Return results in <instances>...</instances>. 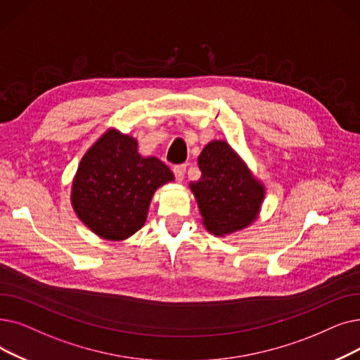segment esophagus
Returning <instances> with one entry per match:
<instances>
[{
	"instance_id": "1",
	"label": "esophagus",
	"mask_w": 360,
	"mask_h": 360,
	"mask_svg": "<svg viewBox=\"0 0 360 360\" xmlns=\"http://www.w3.org/2000/svg\"><path fill=\"white\" fill-rule=\"evenodd\" d=\"M185 172H186V166L185 165H178L174 167V175L176 178V181L182 182L184 176H185Z\"/></svg>"
}]
</instances>
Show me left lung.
Masks as SVG:
<instances>
[{"label": "left lung", "instance_id": "obj_1", "mask_svg": "<svg viewBox=\"0 0 360 360\" xmlns=\"http://www.w3.org/2000/svg\"><path fill=\"white\" fill-rule=\"evenodd\" d=\"M201 178L191 184L206 228L216 233L252 224L263 200V186L250 175L238 155L224 141H213L198 158Z\"/></svg>", "mask_w": 360, "mask_h": 360}]
</instances>
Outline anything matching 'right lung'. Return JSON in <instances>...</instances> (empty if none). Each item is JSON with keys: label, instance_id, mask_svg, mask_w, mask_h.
Returning a JSON list of instances; mask_svg holds the SVG:
<instances>
[{"label": "right lung", "instance_id": "add662e5", "mask_svg": "<svg viewBox=\"0 0 360 360\" xmlns=\"http://www.w3.org/2000/svg\"><path fill=\"white\" fill-rule=\"evenodd\" d=\"M172 179L165 163L138 154L134 138L108 131L77 167L72 202L97 236L123 240L144 225L153 193Z\"/></svg>", "mask_w": 360, "mask_h": 360}]
</instances>
